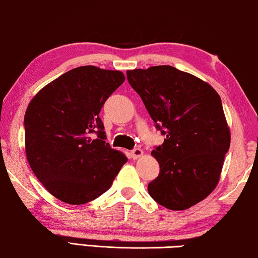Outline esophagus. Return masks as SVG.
Here are the masks:
<instances>
[{
    "label": "esophagus",
    "instance_id": "esophagus-1",
    "mask_svg": "<svg viewBox=\"0 0 258 258\" xmlns=\"http://www.w3.org/2000/svg\"><path fill=\"white\" fill-rule=\"evenodd\" d=\"M143 156V151L141 149H139V148H137V149H134L131 151V157H132L133 159H137V158H140V157Z\"/></svg>",
    "mask_w": 258,
    "mask_h": 258
}]
</instances>
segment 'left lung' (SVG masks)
Masks as SVG:
<instances>
[{
  "label": "left lung",
  "instance_id": "left-lung-1",
  "mask_svg": "<svg viewBox=\"0 0 258 258\" xmlns=\"http://www.w3.org/2000/svg\"><path fill=\"white\" fill-rule=\"evenodd\" d=\"M126 74L156 127L166 135L151 152L160 172L148 184V192L171 211L195 206L216 187L230 148L220 95L207 82L172 66Z\"/></svg>",
  "mask_w": 258,
  "mask_h": 258
}]
</instances>
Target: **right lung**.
<instances>
[{"mask_svg": "<svg viewBox=\"0 0 258 258\" xmlns=\"http://www.w3.org/2000/svg\"><path fill=\"white\" fill-rule=\"evenodd\" d=\"M124 74L95 66L64 73L30 100L25 113V150L45 189L69 205L97 199L127 161L106 143L99 113ZM98 134L94 139L92 133Z\"/></svg>", "mask_w": 258, "mask_h": 258, "instance_id": "add662e5", "label": "right lung"}]
</instances>
